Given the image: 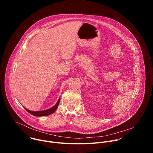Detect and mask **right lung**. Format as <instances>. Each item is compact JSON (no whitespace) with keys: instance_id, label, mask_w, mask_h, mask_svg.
Here are the masks:
<instances>
[{"instance_id":"obj_1","label":"right lung","mask_w":153,"mask_h":153,"mask_svg":"<svg viewBox=\"0 0 153 153\" xmlns=\"http://www.w3.org/2000/svg\"><path fill=\"white\" fill-rule=\"evenodd\" d=\"M59 102H60V98L59 99L57 103L52 108L48 109V110H43V111H30L29 110H28V109L25 108V110L29 113H30L31 114L34 116H48V115H50L51 114H52L53 113H54L56 110V109L57 108L58 106H59Z\"/></svg>"}]
</instances>
